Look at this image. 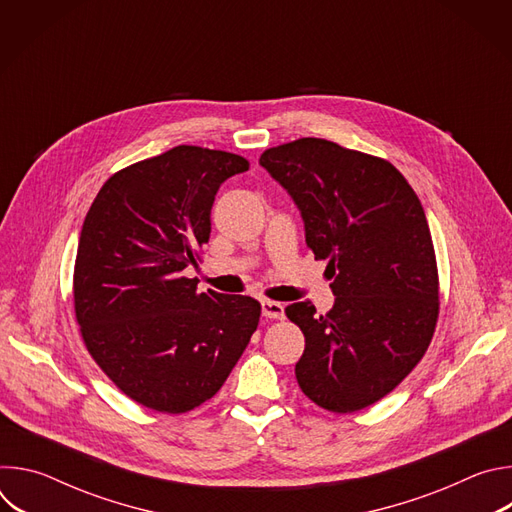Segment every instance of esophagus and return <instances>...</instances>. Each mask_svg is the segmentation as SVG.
<instances>
[{
    "instance_id": "obj_1",
    "label": "esophagus",
    "mask_w": 512,
    "mask_h": 512,
    "mask_svg": "<svg viewBox=\"0 0 512 512\" xmlns=\"http://www.w3.org/2000/svg\"><path fill=\"white\" fill-rule=\"evenodd\" d=\"M261 312L265 318H271V320H281L283 318V306L279 302H271V300H263L261 302Z\"/></svg>"
}]
</instances>
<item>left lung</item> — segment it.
I'll use <instances>...</instances> for the list:
<instances>
[{
	"instance_id": "left-lung-1",
	"label": "left lung",
	"mask_w": 512,
	"mask_h": 512,
	"mask_svg": "<svg viewBox=\"0 0 512 512\" xmlns=\"http://www.w3.org/2000/svg\"><path fill=\"white\" fill-rule=\"evenodd\" d=\"M259 164L298 204L336 296L322 316L310 302L285 308L306 338L298 385L332 413L369 407L415 369L440 316L423 206L391 162L328 139L277 145Z\"/></svg>"
}]
</instances>
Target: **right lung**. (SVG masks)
Wrapping results in <instances>:
<instances>
[{
  "label": "right lung",
  "mask_w": 512,
  "mask_h": 512,
  "mask_svg": "<svg viewBox=\"0 0 512 512\" xmlns=\"http://www.w3.org/2000/svg\"><path fill=\"white\" fill-rule=\"evenodd\" d=\"M249 170L237 154L178 145L115 172L83 223L72 298L101 371L135 403L186 413L218 393L257 330L261 304L184 277L210 239L221 184Z\"/></svg>",
  "instance_id": "right-lung-1"
}]
</instances>
